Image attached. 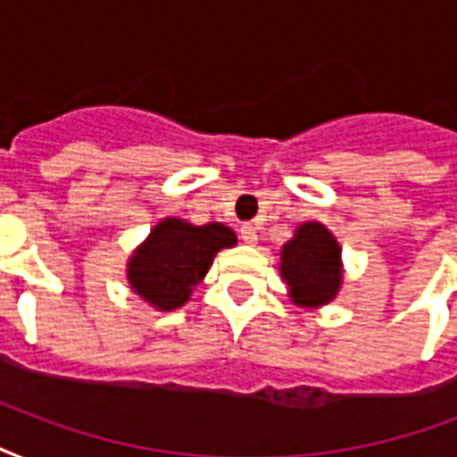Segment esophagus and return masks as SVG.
<instances>
[{
  "instance_id": "esophagus-1",
  "label": "esophagus",
  "mask_w": 457,
  "mask_h": 457,
  "mask_svg": "<svg viewBox=\"0 0 457 457\" xmlns=\"http://www.w3.org/2000/svg\"><path fill=\"white\" fill-rule=\"evenodd\" d=\"M239 237H242L244 244H251V246L258 242V232L253 225H242V229H239Z\"/></svg>"
}]
</instances>
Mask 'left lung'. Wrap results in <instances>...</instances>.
<instances>
[{"instance_id": "left-lung-1", "label": "left lung", "mask_w": 457, "mask_h": 457, "mask_svg": "<svg viewBox=\"0 0 457 457\" xmlns=\"http://www.w3.org/2000/svg\"><path fill=\"white\" fill-rule=\"evenodd\" d=\"M279 275L301 308H320L341 289V246L320 222H303L279 251Z\"/></svg>"}]
</instances>
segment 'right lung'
Listing matches in <instances>:
<instances>
[{"mask_svg":"<svg viewBox=\"0 0 457 457\" xmlns=\"http://www.w3.org/2000/svg\"><path fill=\"white\" fill-rule=\"evenodd\" d=\"M235 244L237 235L222 222L192 225L165 218L128 261V282L154 308L175 311L206 278L215 253Z\"/></svg>","mask_w":457,"mask_h":457,"instance_id":"right-lung-1","label":"right lung"}]
</instances>
